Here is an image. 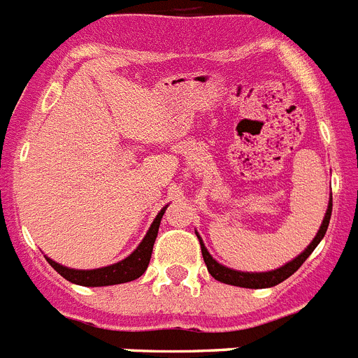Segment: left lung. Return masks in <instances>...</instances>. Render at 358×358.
<instances>
[{
    "instance_id": "left-lung-1",
    "label": "left lung",
    "mask_w": 358,
    "mask_h": 358,
    "mask_svg": "<svg viewBox=\"0 0 358 358\" xmlns=\"http://www.w3.org/2000/svg\"><path fill=\"white\" fill-rule=\"evenodd\" d=\"M330 217H331V199H330V204H328L327 215H324V220H322L321 227H319L317 235H315V238L312 240V243H310L308 248H306L301 255L297 256V258H294L292 262H289V264L283 265V267L276 268V271H271V273H240V271H233V268L224 267V265L217 264V262L211 258V255L208 252V249L204 248L202 240L199 238L201 240L202 258H204V264H206L208 267V273H210L215 280L227 283V285L245 287V289H267V287L278 285V283H281V281H285L287 278L292 276L297 268L305 264V260L312 255V251L317 248V243L321 242L322 236L327 235L328 224H330Z\"/></svg>"
}]
</instances>
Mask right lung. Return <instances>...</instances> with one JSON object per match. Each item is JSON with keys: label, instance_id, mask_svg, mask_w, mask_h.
<instances>
[{"label": "right lung", "instance_id": "obj_1", "mask_svg": "<svg viewBox=\"0 0 358 358\" xmlns=\"http://www.w3.org/2000/svg\"><path fill=\"white\" fill-rule=\"evenodd\" d=\"M163 213L164 210H161L159 213H157V217L154 218V222H152L147 236H145L143 242L138 245V249H136L129 258L118 262V264L102 268H93V271H75V268L62 267V265L55 264V262L50 260V258H46V260H48V264L52 265L62 278H66V280L71 281V283H77V285L106 287L118 285V283H127V281L140 278L141 274L147 271L148 262H150L152 256V248H154V242H156L157 229H159Z\"/></svg>", "mask_w": 358, "mask_h": 358}]
</instances>
